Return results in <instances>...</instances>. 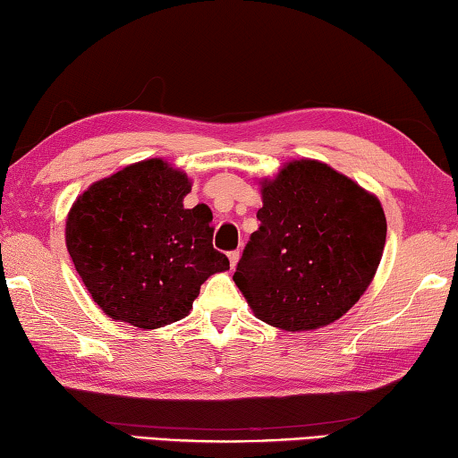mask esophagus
<instances>
[{"label":"esophagus","mask_w":458,"mask_h":458,"mask_svg":"<svg viewBox=\"0 0 458 458\" xmlns=\"http://www.w3.org/2000/svg\"><path fill=\"white\" fill-rule=\"evenodd\" d=\"M227 255H229V263H231V267H235V266H237V261H239V258H242V251H239V250H233V251H229Z\"/></svg>","instance_id":"esophagus-1"}]
</instances>
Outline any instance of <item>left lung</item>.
Returning a JSON list of instances; mask_svg holds the SVG:
<instances>
[{
  "label": "left lung",
  "mask_w": 458,
  "mask_h": 458,
  "mask_svg": "<svg viewBox=\"0 0 458 458\" xmlns=\"http://www.w3.org/2000/svg\"><path fill=\"white\" fill-rule=\"evenodd\" d=\"M259 229L235 284L261 322L287 332L335 322L370 285L386 243L380 200L318 160L263 182Z\"/></svg>",
  "instance_id": "8db88e82"
}]
</instances>
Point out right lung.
Returning a JSON list of instances; mask_svg holds the SVG:
<instances>
[{"label": "right lung", "instance_id": "add662e5", "mask_svg": "<svg viewBox=\"0 0 458 458\" xmlns=\"http://www.w3.org/2000/svg\"><path fill=\"white\" fill-rule=\"evenodd\" d=\"M189 191L187 174L150 158L94 182L70 208L68 253L112 319L142 330L179 322L205 279L229 269L208 207H182Z\"/></svg>", "mask_w": 458, "mask_h": 458}]
</instances>
